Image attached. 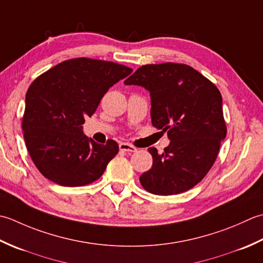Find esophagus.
<instances>
[{"instance_id":"esophagus-1","label":"esophagus","mask_w":263,"mask_h":263,"mask_svg":"<svg viewBox=\"0 0 263 263\" xmlns=\"http://www.w3.org/2000/svg\"><path fill=\"white\" fill-rule=\"evenodd\" d=\"M119 149H120V151H124V152H136L137 151V148L135 146H133L128 143H120L119 144Z\"/></svg>"}]
</instances>
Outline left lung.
<instances>
[{
	"mask_svg": "<svg viewBox=\"0 0 263 263\" xmlns=\"http://www.w3.org/2000/svg\"><path fill=\"white\" fill-rule=\"evenodd\" d=\"M125 85L147 90L152 125L170 139L162 154L148 148L153 164L139 177L142 186L155 195L191 190L211 169L227 134L219 89L192 67L171 62L138 68Z\"/></svg>",
	"mask_w": 263,
	"mask_h": 263,
	"instance_id": "1",
	"label": "left lung"
}]
</instances>
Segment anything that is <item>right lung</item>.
I'll use <instances>...</instances> for the list:
<instances>
[{
  "label": "right lung",
  "instance_id": "1",
  "mask_svg": "<svg viewBox=\"0 0 263 263\" xmlns=\"http://www.w3.org/2000/svg\"><path fill=\"white\" fill-rule=\"evenodd\" d=\"M122 64L78 58L41 74L26 94L23 130L27 149L41 174L58 185L93 183L119 151L109 139L98 144L83 133L109 88L130 74Z\"/></svg>",
  "mask_w": 263,
  "mask_h": 263
}]
</instances>
